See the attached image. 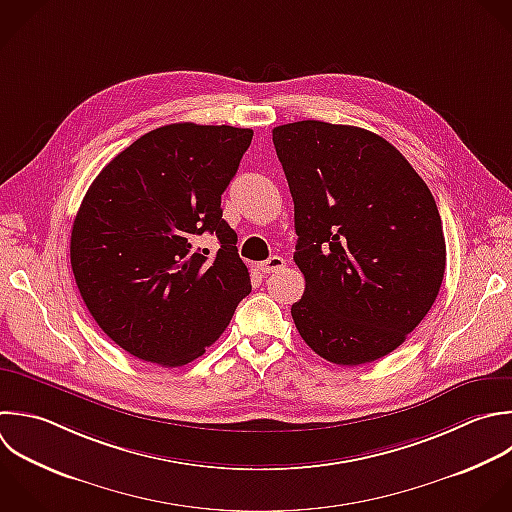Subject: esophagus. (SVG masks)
<instances>
[{"label": "esophagus", "instance_id": "1", "mask_svg": "<svg viewBox=\"0 0 512 512\" xmlns=\"http://www.w3.org/2000/svg\"><path fill=\"white\" fill-rule=\"evenodd\" d=\"M286 266V260L282 258V256H270L268 260H264V262H260V270L264 272V274H270V272H278V270H282Z\"/></svg>", "mask_w": 512, "mask_h": 512}]
</instances>
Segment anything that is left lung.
<instances>
[{"mask_svg":"<svg viewBox=\"0 0 512 512\" xmlns=\"http://www.w3.org/2000/svg\"><path fill=\"white\" fill-rule=\"evenodd\" d=\"M294 200V262L306 288L292 304L304 342L358 366L396 350L434 304L446 266L436 202L384 138L304 120L272 130Z\"/></svg>","mask_w":512,"mask_h":512,"instance_id":"left-lung-1","label":"left lung"}]
</instances>
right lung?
<instances>
[{
  "label": "right lung",
  "instance_id": "add662e5",
  "mask_svg": "<svg viewBox=\"0 0 512 512\" xmlns=\"http://www.w3.org/2000/svg\"><path fill=\"white\" fill-rule=\"evenodd\" d=\"M254 132L170 124L138 138L92 182L70 260L98 326L126 352L182 366L206 352L252 290L222 194ZM216 233L214 257L193 248Z\"/></svg>",
  "mask_w": 512,
  "mask_h": 512
}]
</instances>
